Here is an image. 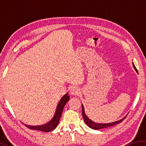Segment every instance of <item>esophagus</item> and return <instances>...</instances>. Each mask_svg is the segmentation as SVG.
I'll list each match as a JSON object with an SVG mask.
<instances>
[{"mask_svg": "<svg viewBox=\"0 0 146 146\" xmlns=\"http://www.w3.org/2000/svg\"><path fill=\"white\" fill-rule=\"evenodd\" d=\"M80 92V90L78 88L76 87H73L71 88L70 90V93L73 95H78V94Z\"/></svg>", "mask_w": 146, "mask_h": 146, "instance_id": "obj_1", "label": "esophagus"}]
</instances>
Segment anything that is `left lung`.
Here are the masks:
<instances>
[{
	"instance_id": "obj_1",
	"label": "left lung",
	"mask_w": 146,
	"mask_h": 146,
	"mask_svg": "<svg viewBox=\"0 0 146 146\" xmlns=\"http://www.w3.org/2000/svg\"><path fill=\"white\" fill-rule=\"evenodd\" d=\"M133 67H134L135 70H136V71L138 73L137 68H135V66L134 65V64L133 63ZM82 117L84 120V122L85 123L87 124L89 127L91 129H95V130H97V129H104V128H107V127H111L113 126V125H115L116 124H118V123H120V122H122V121L125 119V117H126V116H125V117H123L122 119L117 121V122H112V123H95L93 122L92 120H91L89 119V118L86 116V115L85 114V112H84V106L83 105L82 106Z\"/></svg>"
}]
</instances>
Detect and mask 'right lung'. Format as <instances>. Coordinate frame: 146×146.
<instances>
[{
	"label": "right lung",
	"instance_id": "add662e5",
	"mask_svg": "<svg viewBox=\"0 0 146 146\" xmlns=\"http://www.w3.org/2000/svg\"><path fill=\"white\" fill-rule=\"evenodd\" d=\"M70 100V97L68 96V94H66L64 97L61 98L60 102H59L57 106V108H56V113L55 115H54L53 118L51 120L50 122L46 123V124L42 125H38V126H31V125H27L26 124H24L26 126L31 129H35V130H39L41 131L44 132H49L53 130L57 126L58 123L60 120V118L61 117L63 109L65 106L66 104L68 102V101Z\"/></svg>",
	"mask_w": 146,
	"mask_h": 146
}]
</instances>
